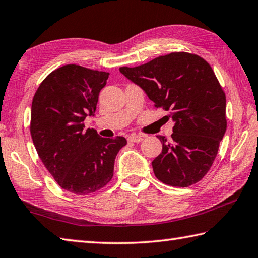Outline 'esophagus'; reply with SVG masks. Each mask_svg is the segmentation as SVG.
Segmentation results:
<instances>
[{"mask_svg": "<svg viewBox=\"0 0 258 258\" xmlns=\"http://www.w3.org/2000/svg\"><path fill=\"white\" fill-rule=\"evenodd\" d=\"M128 142H133V143H139L143 141V138L141 137V135H137V134H132L130 135V137L127 138Z\"/></svg>", "mask_w": 258, "mask_h": 258, "instance_id": "34e87169", "label": "esophagus"}]
</instances>
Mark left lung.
<instances>
[{"mask_svg":"<svg viewBox=\"0 0 258 258\" xmlns=\"http://www.w3.org/2000/svg\"><path fill=\"white\" fill-rule=\"evenodd\" d=\"M154 106L170 110L171 141L158 135L162 151L152 161L159 180L188 187L208 174L227 130L226 95L207 60L170 53L135 68H120Z\"/></svg>","mask_w":258,"mask_h":258,"instance_id":"1","label":"left lung"}]
</instances>
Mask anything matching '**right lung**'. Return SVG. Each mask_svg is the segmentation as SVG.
<instances>
[{
	"label": "right lung",
	"instance_id": "add662e5",
	"mask_svg": "<svg viewBox=\"0 0 258 258\" xmlns=\"http://www.w3.org/2000/svg\"><path fill=\"white\" fill-rule=\"evenodd\" d=\"M108 76L64 65L46 77L32 99L30 133L37 153L56 182L74 194H90L108 184L117 153L127 143L123 137L105 139L96 130H84Z\"/></svg>",
	"mask_w": 258,
	"mask_h": 258
}]
</instances>
